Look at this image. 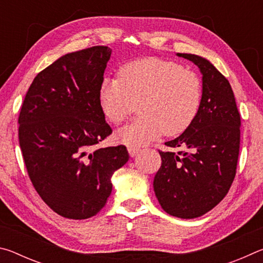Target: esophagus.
<instances>
[{
	"label": "esophagus",
	"instance_id": "1",
	"mask_svg": "<svg viewBox=\"0 0 263 263\" xmlns=\"http://www.w3.org/2000/svg\"><path fill=\"white\" fill-rule=\"evenodd\" d=\"M127 151H128V154H130V157H136V155L140 152V148L138 147H132V146H130V147H127Z\"/></svg>",
	"mask_w": 263,
	"mask_h": 263
}]
</instances>
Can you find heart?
I'll return each instance as SVG.
<instances>
[{"label": "heart", "mask_w": 263, "mask_h": 263, "mask_svg": "<svg viewBox=\"0 0 263 263\" xmlns=\"http://www.w3.org/2000/svg\"><path fill=\"white\" fill-rule=\"evenodd\" d=\"M119 79L105 77L99 87V104L112 124L126 119L139 103L140 117L116 132L128 146H141L168 136L181 135L201 108L202 86L197 75L181 65L158 58H142L124 64Z\"/></svg>", "instance_id": "b5f03b06"}]
</instances>
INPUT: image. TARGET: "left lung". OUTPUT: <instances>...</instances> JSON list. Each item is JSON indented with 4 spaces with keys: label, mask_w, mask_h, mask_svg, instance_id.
Wrapping results in <instances>:
<instances>
[{
    "label": "left lung",
    "mask_w": 263,
    "mask_h": 263,
    "mask_svg": "<svg viewBox=\"0 0 263 263\" xmlns=\"http://www.w3.org/2000/svg\"><path fill=\"white\" fill-rule=\"evenodd\" d=\"M193 61L202 74L201 108L193 124L167 141L185 152H162L153 188L169 215L193 219L215 208L229 193L240 147V115L231 84L205 58L176 53Z\"/></svg>",
    "instance_id": "8db88e82"
}]
</instances>
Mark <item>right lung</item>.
<instances>
[{"label": "right lung", "instance_id": "add662e5", "mask_svg": "<svg viewBox=\"0 0 263 263\" xmlns=\"http://www.w3.org/2000/svg\"><path fill=\"white\" fill-rule=\"evenodd\" d=\"M111 50L67 53L31 83L18 118L20 146L30 180L53 211L87 219L105 205L111 177L127 162L125 146L92 147L111 135L99 87Z\"/></svg>", "mask_w": 263, "mask_h": 263}]
</instances>
